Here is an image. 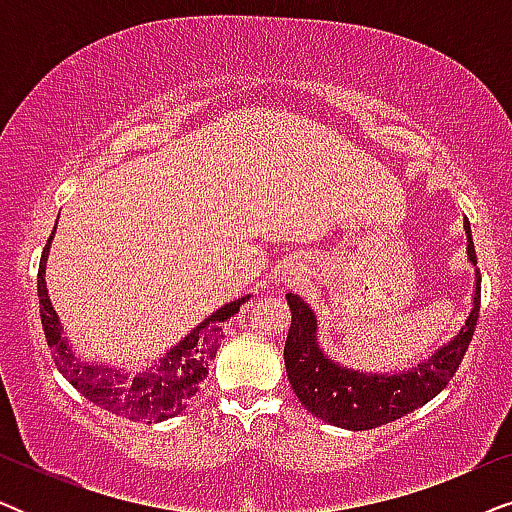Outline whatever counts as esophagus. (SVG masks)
Instances as JSON below:
<instances>
[{
	"instance_id": "obj_1",
	"label": "esophagus",
	"mask_w": 512,
	"mask_h": 512,
	"mask_svg": "<svg viewBox=\"0 0 512 512\" xmlns=\"http://www.w3.org/2000/svg\"><path fill=\"white\" fill-rule=\"evenodd\" d=\"M303 275H305V270L296 263H286L282 272H279V277H282L284 284H296V282H300V279H303Z\"/></svg>"
}]
</instances>
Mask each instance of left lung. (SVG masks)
Here are the masks:
<instances>
[{"label": "left lung", "mask_w": 512, "mask_h": 512, "mask_svg": "<svg viewBox=\"0 0 512 512\" xmlns=\"http://www.w3.org/2000/svg\"><path fill=\"white\" fill-rule=\"evenodd\" d=\"M468 263L478 265L471 223L464 219ZM291 328L284 345V366L293 394L307 412L347 431H366L389 424L422 408L438 396L459 368L473 338L480 312V270L475 268L471 307L450 338L415 356L405 368L363 370L335 361L319 342L317 314L298 293H286Z\"/></svg>", "instance_id": "1"}]
</instances>
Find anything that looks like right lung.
<instances>
[{
	"label": "right lung",
	"mask_w": 512,
	"mask_h": 512,
	"mask_svg": "<svg viewBox=\"0 0 512 512\" xmlns=\"http://www.w3.org/2000/svg\"><path fill=\"white\" fill-rule=\"evenodd\" d=\"M53 235L55 230L41 254L37 291L41 326H44L46 342L62 377L88 401L132 422H165L181 415L200 391L202 380L209 375V363L223 340V326L233 314L240 312V305L247 303L251 293L221 305L219 310L191 328L177 345L167 347L165 354L153 359L151 366L132 375L130 370L116 368L111 363L81 359L72 340L65 335V326L46 289V263Z\"/></svg>",
	"instance_id": "obj_1"
}]
</instances>
